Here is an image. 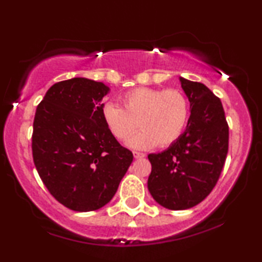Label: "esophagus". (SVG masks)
<instances>
[{
    "label": "esophagus",
    "mask_w": 262,
    "mask_h": 262,
    "mask_svg": "<svg viewBox=\"0 0 262 262\" xmlns=\"http://www.w3.org/2000/svg\"><path fill=\"white\" fill-rule=\"evenodd\" d=\"M134 156L135 159H143V157H145V154L144 152H139V151H134Z\"/></svg>",
    "instance_id": "1"
}]
</instances>
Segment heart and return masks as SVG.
Returning a JSON list of instances; mask_svg holds the SVG:
<instances>
[{"label": "heart", "mask_w": 262, "mask_h": 262, "mask_svg": "<svg viewBox=\"0 0 262 262\" xmlns=\"http://www.w3.org/2000/svg\"><path fill=\"white\" fill-rule=\"evenodd\" d=\"M121 105L123 108L116 103H105L102 120L118 141H125L138 126L143 127L127 141L132 149L169 146L187 126L189 103L179 89L135 88L123 95Z\"/></svg>", "instance_id": "obj_1"}]
</instances>
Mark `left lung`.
Segmentation results:
<instances>
[{
    "instance_id": "left-lung-1",
    "label": "left lung",
    "mask_w": 262,
    "mask_h": 262,
    "mask_svg": "<svg viewBox=\"0 0 262 262\" xmlns=\"http://www.w3.org/2000/svg\"><path fill=\"white\" fill-rule=\"evenodd\" d=\"M189 101L187 127L169 148L149 154L148 189L169 210L195 206L210 194L223 170L229 146V126L223 106L205 84L180 77Z\"/></svg>"
}]
</instances>
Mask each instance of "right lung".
Listing matches in <instances>:
<instances>
[{"label":"right lung","instance_id":"obj_1","mask_svg":"<svg viewBox=\"0 0 262 262\" xmlns=\"http://www.w3.org/2000/svg\"><path fill=\"white\" fill-rule=\"evenodd\" d=\"M108 92L84 77L60 81L35 112L32 152L39 177L56 200L78 212L111 202L134 160L102 120Z\"/></svg>","mask_w":262,"mask_h":262}]
</instances>
